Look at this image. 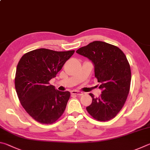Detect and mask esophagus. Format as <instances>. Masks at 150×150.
Returning a JSON list of instances; mask_svg holds the SVG:
<instances>
[{"label": "esophagus", "instance_id": "1", "mask_svg": "<svg viewBox=\"0 0 150 150\" xmlns=\"http://www.w3.org/2000/svg\"><path fill=\"white\" fill-rule=\"evenodd\" d=\"M71 93L72 94H75V95H77V96H82L83 95V92H79V91H73L71 92Z\"/></svg>", "mask_w": 150, "mask_h": 150}]
</instances>
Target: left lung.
I'll return each mask as SVG.
<instances>
[{
  "label": "left lung",
  "mask_w": 150,
  "mask_h": 150,
  "mask_svg": "<svg viewBox=\"0 0 150 150\" xmlns=\"http://www.w3.org/2000/svg\"><path fill=\"white\" fill-rule=\"evenodd\" d=\"M76 52L93 64L95 77L102 90L98 98L90 94L92 102L86 107L87 111L98 121L110 120L120 111L129 92L131 72L126 56L115 46L98 40Z\"/></svg>",
  "instance_id": "8db88e82"
}]
</instances>
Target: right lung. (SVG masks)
<instances>
[{"instance_id": "obj_1", "label": "right lung", "mask_w": 150, "mask_h": 150, "mask_svg": "<svg viewBox=\"0 0 150 150\" xmlns=\"http://www.w3.org/2000/svg\"><path fill=\"white\" fill-rule=\"evenodd\" d=\"M74 52L39 48L25 54L19 61L16 91L21 105L35 121L52 124L64 112L70 92L58 91L49 81L56 77Z\"/></svg>"}]
</instances>
